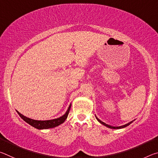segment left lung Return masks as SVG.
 <instances>
[{
	"label": "left lung",
	"mask_w": 158,
	"mask_h": 158,
	"mask_svg": "<svg viewBox=\"0 0 158 158\" xmlns=\"http://www.w3.org/2000/svg\"><path fill=\"white\" fill-rule=\"evenodd\" d=\"M95 118H96V119L98 120V121L101 124H102V125H105V126H106V127H109V128H111V129H121V128H123V127H127V126H128V125H130L131 123H132L134 121H131V122H130V123H127V124H125V125H122V126H119V127H114V126H111V125H107V124H106L105 123H104V122H102V121H100V119L98 118H97L96 117V116H95Z\"/></svg>",
	"instance_id": "left-lung-1"
}]
</instances>
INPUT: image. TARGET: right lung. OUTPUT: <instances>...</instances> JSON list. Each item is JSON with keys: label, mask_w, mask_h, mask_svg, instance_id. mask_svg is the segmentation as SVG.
<instances>
[{"label": "right lung", "mask_w": 158, "mask_h": 158, "mask_svg": "<svg viewBox=\"0 0 158 158\" xmlns=\"http://www.w3.org/2000/svg\"><path fill=\"white\" fill-rule=\"evenodd\" d=\"M70 108H71V105L69 106L66 113L64 114L63 116L58 118L47 120V121H37V120H33V119L29 118L26 117L25 116H23V115L20 114L18 111H17V112L23 121H26L29 125H31V126L35 127L38 130H43V129H49V128H53V127H57L59 125L63 123L66 120L67 117L68 116V114H69V110H70Z\"/></svg>", "instance_id": "obj_1"}]
</instances>
